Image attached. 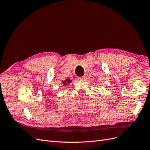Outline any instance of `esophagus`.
<instances>
[{
    "instance_id": "1",
    "label": "esophagus",
    "mask_w": 150,
    "mask_h": 150,
    "mask_svg": "<svg viewBox=\"0 0 150 150\" xmlns=\"http://www.w3.org/2000/svg\"><path fill=\"white\" fill-rule=\"evenodd\" d=\"M84 76H82V77H78V80H84Z\"/></svg>"
}]
</instances>
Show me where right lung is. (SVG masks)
Masks as SVG:
<instances>
[{
  "instance_id": "right-lung-1",
  "label": "right lung",
  "mask_w": 150,
  "mask_h": 150,
  "mask_svg": "<svg viewBox=\"0 0 150 150\" xmlns=\"http://www.w3.org/2000/svg\"><path fill=\"white\" fill-rule=\"evenodd\" d=\"M71 82H72V81H71L69 78L66 79H65L64 81H62V86H67V84H69V83H71Z\"/></svg>"
}]
</instances>
